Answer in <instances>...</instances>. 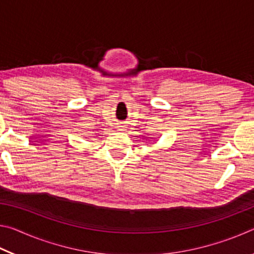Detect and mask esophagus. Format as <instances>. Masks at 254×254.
Segmentation results:
<instances>
[{
    "mask_svg": "<svg viewBox=\"0 0 254 254\" xmlns=\"http://www.w3.org/2000/svg\"><path fill=\"white\" fill-rule=\"evenodd\" d=\"M119 127H120V130H122V128H123V126H120Z\"/></svg>",
    "mask_w": 254,
    "mask_h": 254,
    "instance_id": "esophagus-1",
    "label": "esophagus"
}]
</instances>
